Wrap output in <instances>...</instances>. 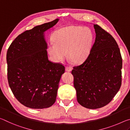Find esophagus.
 <instances>
[{"label": "esophagus", "instance_id": "esophagus-1", "mask_svg": "<svg viewBox=\"0 0 130 130\" xmlns=\"http://www.w3.org/2000/svg\"><path fill=\"white\" fill-rule=\"evenodd\" d=\"M71 70H72V69H71V67H70V66H66V71L70 72V71H71Z\"/></svg>", "mask_w": 130, "mask_h": 130}]
</instances>
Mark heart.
I'll list each match as a JSON object with an SVG mask.
<instances>
[{"label":"heart","instance_id":"heart-1","mask_svg":"<svg viewBox=\"0 0 130 130\" xmlns=\"http://www.w3.org/2000/svg\"><path fill=\"white\" fill-rule=\"evenodd\" d=\"M53 41L48 44V54L55 62L62 61L67 56L75 64L86 60L92 46L93 36L87 27L70 26L55 31Z\"/></svg>","mask_w":130,"mask_h":130}]
</instances>
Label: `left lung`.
Wrapping results in <instances>:
<instances>
[{
  "label": "left lung",
  "mask_w": 130,
  "mask_h": 130,
  "mask_svg": "<svg viewBox=\"0 0 130 130\" xmlns=\"http://www.w3.org/2000/svg\"><path fill=\"white\" fill-rule=\"evenodd\" d=\"M94 27L96 37L90 54L71 71L77 101L89 109L107 105L122 85V57L118 44L99 25Z\"/></svg>",
  "instance_id": "1"
}]
</instances>
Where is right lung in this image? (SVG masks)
Wrapping results in <instances>:
<instances>
[{
    "label": "right lung",
    "mask_w": 130,
    "mask_h": 130,
    "mask_svg": "<svg viewBox=\"0 0 130 130\" xmlns=\"http://www.w3.org/2000/svg\"><path fill=\"white\" fill-rule=\"evenodd\" d=\"M58 21L56 19L24 31L7 50L8 85L17 100L26 107L46 108L56 101L65 67L48 60L44 32Z\"/></svg>",
    "instance_id": "right-lung-1"
}]
</instances>
